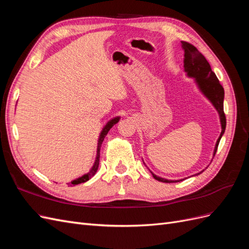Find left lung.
<instances>
[{"label": "left lung", "mask_w": 249, "mask_h": 249, "mask_svg": "<svg viewBox=\"0 0 249 249\" xmlns=\"http://www.w3.org/2000/svg\"><path fill=\"white\" fill-rule=\"evenodd\" d=\"M182 47L184 50V69L187 74L191 78H194L196 81L197 85L200 89V91L205 94L210 102L213 104V106L216 108V110L219 113L220 123H221V133L220 136L218 138L216 142V146L214 149V156L217 152L218 144L222 137V135L225 131V126H227V118H225V114L223 111V99H224V89L222 85L219 83V80L217 79L216 74L211 69L209 62L205 58L201 53L195 48L193 44L182 41ZM203 171V170H202ZM201 171V172H202ZM199 172V173H201ZM197 173V175H199ZM154 178H156L159 182L163 183H177L179 180H171L166 179L160 177H157L152 172ZM196 175V176H197ZM185 179V178H183Z\"/></svg>", "instance_id": "1"}]
</instances>
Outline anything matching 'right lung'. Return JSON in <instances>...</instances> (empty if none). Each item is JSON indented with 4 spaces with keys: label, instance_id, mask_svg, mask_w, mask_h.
I'll return each instance as SVG.
<instances>
[{
    "label": "right lung",
    "instance_id": "right-lung-1",
    "mask_svg": "<svg viewBox=\"0 0 249 249\" xmlns=\"http://www.w3.org/2000/svg\"><path fill=\"white\" fill-rule=\"evenodd\" d=\"M118 122H119V117H115V118L111 119L110 122H109L106 125H105V127L103 129V131L101 132L100 139H99V143H97V155H96V159H95L94 165L92 166L91 170H90L88 173H86V175H84V176L81 177V178H77V179L72 180L71 183H69L67 185H70V186H74V185H78V184H81V183H85V182H87V180H88L89 178H91L95 175V172H96L97 168H99V164H100V150H101L102 143H103V141H104L105 137H106V135L108 134V132L110 131L111 127H112L113 125H114L115 124H117Z\"/></svg>",
    "mask_w": 249,
    "mask_h": 249
}]
</instances>
